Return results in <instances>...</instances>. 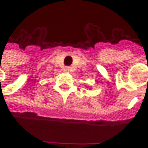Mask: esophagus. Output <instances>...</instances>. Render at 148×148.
I'll return each instance as SVG.
<instances>
[{
  "label": "esophagus",
  "mask_w": 148,
  "mask_h": 148,
  "mask_svg": "<svg viewBox=\"0 0 148 148\" xmlns=\"http://www.w3.org/2000/svg\"><path fill=\"white\" fill-rule=\"evenodd\" d=\"M64 71H66V72H69V71H70V67H69V66H66V67L64 68Z\"/></svg>",
  "instance_id": "1"
}]
</instances>
